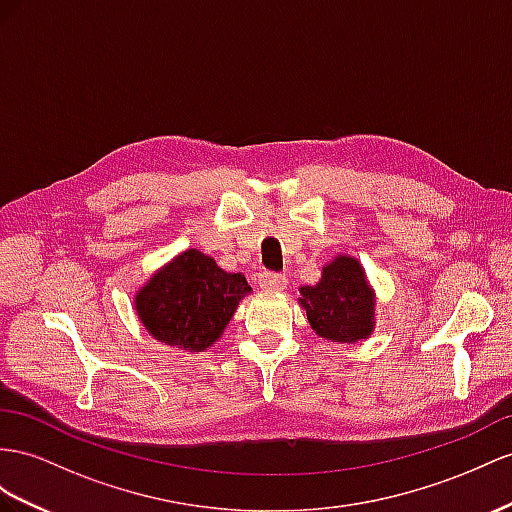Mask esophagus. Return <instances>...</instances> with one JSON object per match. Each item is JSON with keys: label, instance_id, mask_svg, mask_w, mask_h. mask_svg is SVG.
<instances>
[{"label": "esophagus", "instance_id": "esophagus-1", "mask_svg": "<svg viewBox=\"0 0 512 512\" xmlns=\"http://www.w3.org/2000/svg\"><path fill=\"white\" fill-rule=\"evenodd\" d=\"M257 283L261 290L281 292V290H285L287 279H285V274H279V272H261L257 277Z\"/></svg>", "mask_w": 512, "mask_h": 512}]
</instances>
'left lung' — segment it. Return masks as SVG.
<instances>
[{"mask_svg":"<svg viewBox=\"0 0 512 512\" xmlns=\"http://www.w3.org/2000/svg\"><path fill=\"white\" fill-rule=\"evenodd\" d=\"M300 305L320 337L333 342H359L374 326V296L357 259L339 255L316 285L300 287Z\"/></svg>","mask_w":512,"mask_h":512,"instance_id":"obj_1","label":"left lung"}]
</instances>
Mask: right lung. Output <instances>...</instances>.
I'll use <instances>...</instances> for the list:
<instances>
[{
	"label": "right lung",
	"mask_w": 512,
	"mask_h": 512,
	"mask_svg": "<svg viewBox=\"0 0 512 512\" xmlns=\"http://www.w3.org/2000/svg\"><path fill=\"white\" fill-rule=\"evenodd\" d=\"M248 292L251 285L242 274L225 272L212 257L190 248L147 283L136 296V309L162 344L201 352L225 331Z\"/></svg>",
	"instance_id": "obj_1"
}]
</instances>
